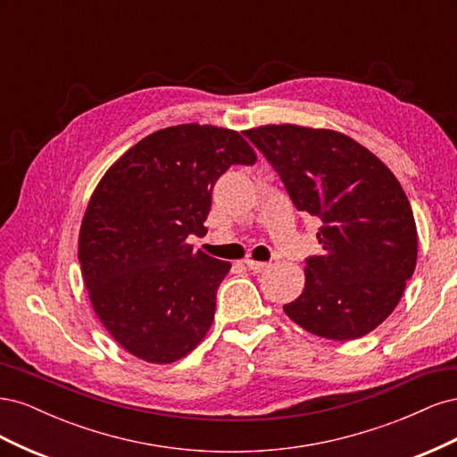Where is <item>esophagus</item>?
<instances>
[{
    "instance_id": "34e87169",
    "label": "esophagus",
    "mask_w": 457,
    "mask_h": 457,
    "mask_svg": "<svg viewBox=\"0 0 457 457\" xmlns=\"http://www.w3.org/2000/svg\"><path fill=\"white\" fill-rule=\"evenodd\" d=\"M245 267L250 269L252 272H265V270L270 267V262H265V261H252V259H245Z\"/></svg>"
}]
</instances>
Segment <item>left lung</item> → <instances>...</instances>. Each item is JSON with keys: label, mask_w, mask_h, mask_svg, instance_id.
Masks as SVG:
<instances>
[{"label": "left lung", "mask_w": 457, "mask_h": 457, "mask_svg": "<svg viewBox=\"0 0 457 457\" xmlns=\"http://www.w3.org/2000/svg\"><path fill=\"white\" fill-rule=\"evenodd\" d=\"M244 135L297 210L322 223V253L307 259L303 294L284 312L326 339L370 334L395 311L416 269L418 230L403 187L379 158L337 131L284 123Z\"/></svg>", "instance_id": "8db88e82"}]
</instances>
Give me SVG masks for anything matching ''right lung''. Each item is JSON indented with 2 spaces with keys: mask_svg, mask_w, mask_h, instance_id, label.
Segmentation results:
<instances>
[{
  "mask_svg": "<svg viewBox=\"0 0 457 457\" xmlns=\"http://www.w3.org/2000/svg\"><path fill=\"white\" fill-rule=\"evenodd\" d=\"M238 131L165 128L131 146L96 185L79 228L78 259L91 305L123 349L170 364L213 324L230 262L195 252L212 190L230 165H253Z\"/></svg>",
  "mask_w": 457,
  "mask_h": 457,
  "instance_id": "add662e5",
  "label": "right lung"
}]
</instances>
